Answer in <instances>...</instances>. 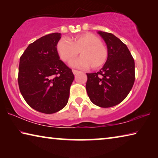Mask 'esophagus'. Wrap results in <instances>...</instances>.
<instances>
[{
    "label": "esophagus",
    "instance_id": "1",
    "mask_svg": "<svg viewBox=\"0 0 158 158\" xmlns=\"http://www.w3.org/2000/svg\"><path fill=\"white\" fill-rule=\"evenodd\" d=\"M73 74H77V73H79V70H77V69H73Z\"/></svg>",
    "mask_w": 158,
    "mask_h": 158
}]
</instances>
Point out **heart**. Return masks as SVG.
I'll return each instance as SVG.
<instances>
[{"label": "heart", "mask_w": 158, "mask_h": 158, "mask_svg": "<svg viewBox=\"0 0 158 158\" xmlns=\"http://www.w3.org/2000/svg\"><path fill=\"white\" fill-rule=\"evenodd\" d=\"M56 50L60 59L68 63L74 59L79 52L81 57L71 63L74 67L99 69L106 63L108 49L99 37L91 33L79 34L70 40L62 38L58 42Z\"/></svg>", "instance_id": "obj_1"}]
</instances>
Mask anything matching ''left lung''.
<instances>
[{
	"mask_svg": "<svg viewBox=\"0 0 158 158\" xmlns=\"http://www.w3.org/2000/svg\"><path fill=\"white\" fill-rule=\"evenodd\" d=\"M98 33L107 46L108 58L100 71L86 74L85 88L93 104L108 108L121 103L132 89L135 60L126 45L114 35L102 31Z\"/></svg>",
	"mask_w": 158,
	"mask_h": 158,
	"instance_id": "8db88e82",
	"label": "left lung"
}]
</instances>
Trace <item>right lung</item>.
Wrapping results in <instances>:
<instances>
[{"mask_svg": "<svg viewBox=\"0 0 158 158\" xmlns=\"http://www.w3.org/2000/svg\"><path fill=\"white\" fill-rule=\"evenodd\" d=\"M60 33L48 34L28 45L20 57L18 84L28 105L51 114L64 108L74 79L56 50Z\"/></svg>", "mask_w": 158, "mask_h": 158, "instance_id": "add662e5", "label": "right lung"}]
</instances>
